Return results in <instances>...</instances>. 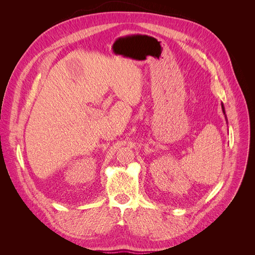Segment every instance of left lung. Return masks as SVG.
Instances as JSON below:
<instances>
[{"label": "left lung", "instance_id": "left-lung-1", "mask_svg": "<svg viewBox=\"0 0 255 255\" xmlns=\"http://www.w3.org/2000/svg\"><path fill=\"white\" fill-rule=\"evenodd\" d=\"M221 107H222V112H223V114L226 115V111H225V106H223V104L221 103ZM226 120H227V116H226ZM228 121V120H227Z\"/></svg>", "mask_w": 255, "mask_h": 255}]
</instances>
